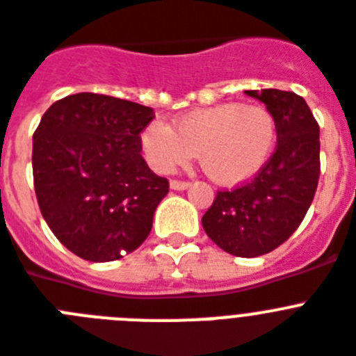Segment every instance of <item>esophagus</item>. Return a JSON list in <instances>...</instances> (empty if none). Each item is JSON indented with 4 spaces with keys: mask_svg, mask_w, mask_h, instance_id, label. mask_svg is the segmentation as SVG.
Wrapping results in <instances>:
<instances>
[{
    "mask_svg": "<svg viewBox=\"0 0 356 356\" xmlns=\"http://www.w3.org/2000/svg\"><path fill=\"white\" fill-rule=\"evenodd\" d=\"M170 188H172V190H186V188H190V183H188V181L172 179V181H170Z\"/></svg>",
    "mask_w": 356,
    "mask_h": 356,
    "instance_id": "esophagus-1",
    "label": "esophagus"
}]
</instances>
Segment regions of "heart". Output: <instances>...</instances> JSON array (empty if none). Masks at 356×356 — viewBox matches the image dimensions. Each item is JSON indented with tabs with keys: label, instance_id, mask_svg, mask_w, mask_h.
I'll return each mask as SVG.
<instances>
[{
	"label": "heart",
	"instance_id": "b5f03b06",
	"mask_svg": "<svg viewBox=\"0 0 356 356\" xmlns=\"http://www.w3.org/2000/svg\"><path fill=\"white\" fill-rule=\"evenodd\" d=\"M277 141L273 113L261 104L222 103L184 113L170 127L152 121L141 134L146 161L170 173L199 155L201 168L217 184L246 183L264 168Z\"/></svg>",
	"mask_w": 356,
	"mask_h": 356
}]
</instances>
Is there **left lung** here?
Masks as SVG:
<instances>
[{"mask_svg":"<svg viewBox=\"0 0 356 356\" xmlns=\"http://www.w3.org/2000/svg\"><path fill=\"white\" fill-rule=\"evenodd\" d=\"M277 122V146L264 168L234 190H220L202 215L208 237L235 257L264 255L286 243L306 217L321 175V132L295 92L246 90Z\"/></svg>","mask_w":356,"mask_h":356,"instance_id":"8db88e82","label":"left lung"}]
</instances>
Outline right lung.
Instances as JSON below:
<instances>
[{"label": "right lung", "mask_w": 356, "mask_h": 356, "mask_svg": "<svg viewBox=\"0 0 356 356\" xmlns=\"http://www.w3.org/2000/svg\"><path fill=\"white\" fill-rule=\"evenodd\" d=\"M154 110L112 95H67L34 132L32 172L41 215L52 234L85 261L132 253L168 193L141 155Z\"/></svg>", "instance_id": "obj_1"}]
</instances>
